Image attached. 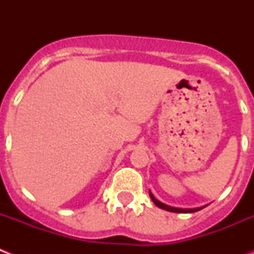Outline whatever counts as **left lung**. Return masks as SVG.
I'll use <instances>...</instances> for the list:
<instances>
[{"instance_id":"1","label":"left lung","mask_w":254,"mask_h":254,"mask_svg":"<svg viewBox=\"0 0 254 254\" xmlns=\"http://www.w3.org/2000/svg\"><path fill=\"white\" fill-rule=\"evenodd\" d=\"M150 197H151L152 202L158 206V207L163 208V210L170 211V212H179V214H182V212H183V214H186V212H196V211H198V210H201V208H202V207H198V208H177V207H172V206H168V205H165V203H161L160 201H158V199L152 196L151 192H150Z\"/></svg>"}]
</instances>
